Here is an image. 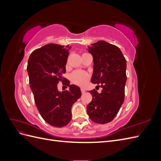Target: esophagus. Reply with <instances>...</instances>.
Here are the masks:
<instances>
[{"label": "esophagus", "instance_id": "esophagus-1", "mask_svg": "<svg viewBox=\"0 0 161 161\" xmlns=\"http://www.w3.org/2000/svg\"><path fill=\"white\" fill-rule=\"evenodd\" d=\"M80 91H81V92H82V93H85V91H86V90H85L84 88H81V89H80Z\"/></svg>", "mask_w": 161, "mask_h": 161}]
</instances>
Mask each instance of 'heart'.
<instances>
[{"label":"heart","instance_id":"obj_1","mask_svg":"<svg viewBox=\"0 0 161 161\" xmlns=\"http://www.w3.org/2000/svg\"><path fill=\"white\" fill-rule=\"evenodd\" d=\"M71 80L75 84L83 85L88 80L89 76L86 72L82 71H75L71 75Z\"/></svg>","mask_w":161,"mask_h":161}]
</instances>
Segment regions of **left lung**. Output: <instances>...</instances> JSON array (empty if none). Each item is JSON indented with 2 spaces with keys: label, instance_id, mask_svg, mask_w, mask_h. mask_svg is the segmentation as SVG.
<instances>
[{
  "label": "left lung",
  "instance_id": "1",
  "mask_svg": "<svg viewBox=\"0 0 161 161\" xmlns=\"http://www.w3.org/2000/svg\"><path fill=\"white\" fill-rule=\"evenodd\" d=\"M88 51L93 58L91 82L102 91H89L92 99L86 106L87 114L93 122L105 124L115 118L124 103L126 60L118 47L105 41L92 43Z\"/></svg>",
  "mask_w": 161,
  "mask_h": 161
}]
</instances>
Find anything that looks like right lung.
<instances>
[{"mask_svg": "<svg viewBox=\"0 0 161 161\" xmlns=\"http://www.w3.org/2000/svg\"><path fill=\"white\" fill-rule=\"evenodd\" d=\"M70 47L49 43L34 50L28 60L27 69L37 108L45 121L58 128L70 122L72 106L81 96L79 87L70 82H66L69 90L58 89V82L64 79L62 75Z\"/></svg>", "mask_w": 161, "mask_h": 161, "instance_id": "obj_1", "label": "right lung"}]
</instances>
